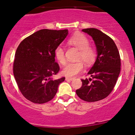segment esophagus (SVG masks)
I'll use <instances>...</instances> for the list:
<instances>
[{"label": "esophagus", "instance_id": "1", "mask_svg": "<svg viewBox=\"0 0 135 135\" xmlns=\"http://www.w3.org/2000/svg\"><path fill=\"white\" fill-rule=\"evenodd\" d=\"M65 79H66V81H72V80H74V78H65Z\"/></svg>", "mask_w": 135, "mask_h": 135}]
</instances>
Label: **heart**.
<instances>
[{
  "mask_svg": "<svg viewBox=\"0 0 135 135\" xmlns=\"http://www.w3.org/2000/svg\"><path fill=\"white\" fill-rule=\"evenodd\" d=\"M68 41L70 45L79 50V60H82L86 65L90 66L95 61L96 58L95 51L89 46V40L85 35L81 33L76 34L71 37ZM54 55L59 63L62 65L65 64L66 60L63 47H57L55 50ZM83 67V63L81 61L68 63L62 70V74L67 78H72L82 72Z\"/></svg>",
  "mask_w": 135,
  "mask_h": 135,
  "instance_id": "heart-1",
  "label": "heart"
}]
</instances>
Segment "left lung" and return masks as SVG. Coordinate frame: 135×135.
<instances>
[{"instance_id": "1", "label": "left lung", "mask_w": 135, "mask_h": 135, "mask_svg": "<svg viewBox=\"0 0 135 135\" xmlns=\"http://www.w3.org/2000/svg\"><path fill=\"white\" fill-rule=\"evenodd\" d=\"M82 31L91 36L97 55L88 72L91 78L81 79L82 86L76 90V94L84 101H98L108 97L113 90L120 72V57L114 41L106 34L95 28Z\"/></svg>"}]
</instances>
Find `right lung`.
I'll use <instances>...</instances> for the list:
<instances>
[{"mask_svg": "<svg viewBox=\"0 0 135 135\" xmlns=\"http://www.w3.org/2000/svg\"><path fill=\"white\" fill-rule=\"evenodd\" d=\"M69 34L67 29H41L27 37L18 47L13 63L15 79L21 93L34 103L52 100L65 78L54 79L60 70L56 49Z\"/></svg>", "mask_w": 135, "mask_h": 135, "instance_id": "right-lung-1", "label": "right lung"}]
</instances>
